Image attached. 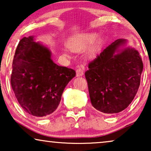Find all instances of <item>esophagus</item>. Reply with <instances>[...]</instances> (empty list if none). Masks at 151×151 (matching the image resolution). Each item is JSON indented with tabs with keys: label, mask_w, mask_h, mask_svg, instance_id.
<instances>
[{
	"label": "esophagus",
	"mask_w": 151,
	"mask_h": 151,
	"mask_svg": "<svg viewBox=\"0 0 151 151\" xmlns=\"http://www.w3.org/2000/svg\"><path fill=\"white\" fill-rule=\"evenodd\" d=\"M83 74H84L83 67H78V69H76V76H77V77L83 76Z\"/></svg>",
	"instance_id": "34e87169"
}]
</instances>
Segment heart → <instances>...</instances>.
<instances>
[{
	"label": "heart",
	"mask_w": 151,
	"mask_h": 151,
	"mask_svg": "<svg viewBox=\"0 0 151 151\" xmlns=\"http://www.w3.org/2000/svg\"><path fill=\"white\" fill-rule=\"evenodd\" d=\"M98 38V34L96 33H86L76 35L69 39L67 42V47L70 50L75 52H80L94 42ZM101 42L97 41L94 45L88 49L87 51V56L88 58H94L98 54L100 49ZM63 53L65 56H69L67 51L64 50Z\"/></svg>",
	"instance_id": "b5f03b06"
}]
</instances>
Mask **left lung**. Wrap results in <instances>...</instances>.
Instances as JSON below:
<instances>
[{"instance_id": "1", "label": "left lung", "mask_w": 151, "mask_h": 151, "mask_svg": "<svg viewBox=\"0 0 151 151\" xmlns=\"http://www.w3.org/2000/svg\"><path fill=\"white\" fill-rule=\"evenodd\" d=\"M127 43L118 39L88 64L85 72L92 106L106 114L127 109L140 84L143 63L135 49H119Z\"/></svg>"}]
</instances>
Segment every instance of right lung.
Masks as SVG:
<instances>
[{
  "instance_id": "add662e5",
  "label": "right lung",
  "mask_w": 151,
  "mask_h": 151,
  "mask_svg": "<svg viewBox=\"0 0 151 151\" xmlns=\"http://www.w3.org/2000/svg\"><path fill=\"white\" fill-rule=\"evenodd\" d=\"M75 76L73 69L53 63L50 50L35 42L34 36L20 40L12 64L11 84L20 106L29 114L38 117L51 114Z\"/></svg>"
}]
</instances>
